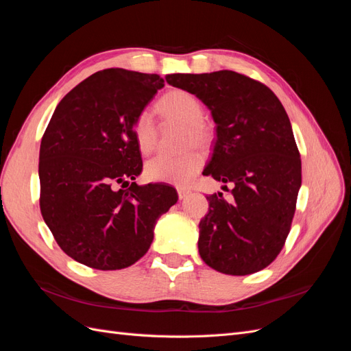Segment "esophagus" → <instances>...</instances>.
I'll list each match as a JSON object with an SVG mask.
<instances>
[{"label": "esophagus", "mask_w": 351, "mask_h": 351, "mask_svg": "<svg viewBox=\"0 0 351 351\" xmlns=\"http://www.w3.org/2000/svg\"><path fill=\"white\" fill-rule=\"evenodd\" d=\"M177 192H178V197L180 199H184L190 193V189H187V187H178Z\"/></svg>", "instance_id": "obj_1"}]
</instances>
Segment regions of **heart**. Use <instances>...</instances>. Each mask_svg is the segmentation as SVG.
<instances>
[{
  "mask_svg": "<svg viewBox=\"0 0 351 351\" xmlns=\"http://www.w3.org/2000/svg\"><path fill=\"white\" fill-rule=\"evenodd\" d=\"M158 111L168 121L184 125L183 149H192L182 156L158 155L145 165V176L156 183L183 186L204 167L205 155L196 146L206 147L212 142V129L204 120V107L200 101L187 90L174 89L167 92L158 102ZM137 147L142 154H149L156 146V125L151 111L143 110L133 123ZM195 149L193 150V147Z\"/></svg>",
  "mask_w": 351,
  "mask_h": 351,
  "instance_id": "1",
  "label": "heart"
}]
</instances>
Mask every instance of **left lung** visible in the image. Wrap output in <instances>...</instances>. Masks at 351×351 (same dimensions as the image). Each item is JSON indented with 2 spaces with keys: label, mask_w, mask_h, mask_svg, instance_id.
<instances>
[{
  "label": "left lung",
  "mask_w": 351,
  "mask_h": 351,
  "mask_svg": "<svg viewBox=\"0 0 351 351\" xmlns=\"http://www.w3.org/2000/svg\"><path fill=\"white\" fill-rule=\"evenodd\" d=\"M165 80L209 108L217 141L204 174L232 184L231 200L222 193L206 197L200 258L228 275L267 268L289 236L302 186L300 154L282 104L261 82L231 70L174 73Z\"/></svg>",
  "instance_id": "obj_1"
}]
</instances>
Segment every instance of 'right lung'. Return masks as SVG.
<instances>
[{"label":"right lung","instance_id":"right-lung-1","mask_svg":"<svg viewBox=\"0 0 351 351\" xmlns=\"http://www.w3.org/2000/svg\"><path fill=\"white\" fill-rule=\"evenodd\" d=\"M161 88L158 74L95 73L60 101L42 136V217L62 252L86 267L114 271L139 261L178 199L169 186L134 183L143 164L133 123Z\"/></svg>","mask_w":351,"mask_h":351}]
</instances>
